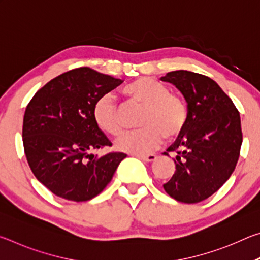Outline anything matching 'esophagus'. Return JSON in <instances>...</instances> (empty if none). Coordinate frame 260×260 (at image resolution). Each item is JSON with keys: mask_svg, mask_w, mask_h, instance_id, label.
<instances>
[{"mask_svg": "<svg viewBox=\"0 0 260 260\" xmlns=\"http://www.w3.org/2000/svg\"><path fill=\"white\" fill-rule=\"evenodd\" d=\"M136 157L142 159L143 161H155L157 158L156 155H136Z\"/></svg>", "mask_w": 260, "mask_h": 260, "instance_id": "1", "label": "esophagus"}]
</instances>
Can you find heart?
I'll return each instance as SVG.
<instances>
[{
	"instance_id": "obj_1",
	"label": "heart",
	"mask_w": 260,
	"mask_h": 260,
	"mask_svg": "<svg viewBox=\"0 0 260 260\" xmlns=\"http://www.w3.org/2000/svg\"><path fill=\"white\" fill-rule=\"evenodd\" d=\"M121 94L131 104L142 107L135 132L126 133L117 141L120 151L146 155L160 146L164 136L172 140L183 131L187 108L178 94L169 91L164 83L149 77H141L122 88ZM93 119L103 133L118 138L122 133L120 109L112 96L103 95L93 107Z\"/></svg>"
}]
</instances>
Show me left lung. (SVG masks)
Returning a JSON list of instances; mask_svg holds the SVG:
<instances>
[{
	"instance_id": "8db88e82",
	"label": "left lung",
	"mask_w": 260,
	"mask_h": 260,
	"mask_svg": "<svg viewBox=\"0 0 260 260\" xmlns=\"http://www.w3.org/2000/svg\"><path fill=\"white\" fill-rule=\"evenodd\" d=\"M160 80L177 87L188 108L186 126L164 152L175 155V172L162 187L174 200L199 203L234 172L242 146L240 113L218 83L203 74L179 70Z\"/></svg>"
}]
</instances>
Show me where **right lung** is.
<instances>
[{"label":"right lung","mask_w":260,"mask_h":260,"mask_svg":"<svg viewBox=\"0 0 260 260\" xmlns=\"http://www.w3.org/2000/svg\"><path fill=\"white\" fill-rule=\"evenodd\" d=\"M120 83V79L79 68L52 79L29 101L23 122L25 155L35 178L58 197L94 199L126 157L91 153L112 146L93 119L94 104Z\"/></svg>","instance_id":"add662e5"}]
</instances>
